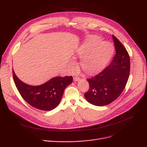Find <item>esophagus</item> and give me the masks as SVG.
Here are the masks:
<instances>
[{
	"instance_id": "1",
	"label": "esophagus",
	"mask_w": 147,
	"mask_h": 147,
	"mask_svg": "<svg viewBox=\"0 0 147 147\" xmlns=\"http://www.w3.org/2000/svg\"><path fill=\"white\" fill-rule=\"evenodd\" d=\"M73 80H74V81H78L80 80V78L78 77H77V76L74 77H73Z\"/></svg>"
}]
</instances>
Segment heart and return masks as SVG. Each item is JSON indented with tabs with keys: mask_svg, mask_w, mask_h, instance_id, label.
Segmentation results:
<instances>
[{
	"mask_svg": "<svg viewBox=\"0 0 147 147\" xmlns=\"http://www.w3.org/2000/svg\"><path fill=\"white\" fill-rule=\"evenodd\" d=\"M100 36L92 35L81 45L77 51V55L80 59L82 69L88 74H94L102 70L111 59L114 51L112 44L102 41ZM74 63H70L73 67Z\"/></svg>",
	"mask_w": 147,
	"mask_h": 147,
	"instance_id": "heart-1",
	"label": "heart"
}]
</instances>
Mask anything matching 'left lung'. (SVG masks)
<instances>
[{
	"label": "left lung",
	"instance_id": "1",
	"mask_svg": "<svg viewBox=\"0 0 147 147\" xmlns=\"http://www.w3.org/2000/svg\"><path fill=\"white\" fill-rule=\"evenodd\" d=\"M116 54L110 65L98 75L87 79L90 84L84 96L95 106L102 107L116 100L124 89L130 69V56L125 47L112 35Z\"/></svg>",
	"mask_w": 147,
	"mask_h": 147
}]
</instances>
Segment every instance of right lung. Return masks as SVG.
<instances>
[{
    "label": "right lung",
    "instance_id": "obj_1",
    "mask_svg": "<svg viewBox=\"0 0 147 147\" xmlns=\"http://www.w3.org/2000/svg\"><path fill=\"white\" fill-rule=\"evenodd\" d=\"M15 85L23 98L32 107L49 111L56 108L64 90L73 81L72 76L56 77L43 84L32 86L21 81L13 70Z\"/></svg>",
    "mask_w": 147,
    "mask_h": 147
}]
</instances>
